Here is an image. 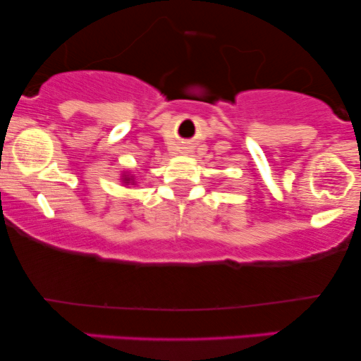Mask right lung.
Masks as SVG:
<instances>
[{"label":"right lung","mask_w":361,"mask_h":361,"mask_svg":"<svg viewBox=\"0 0 361 361\" xmlns=\"http://www.w3.org/2000/svg\"><path fill=\"white\" fill-rule=\"evenodd\" d=\"M128 181H130V180H128V178H126V183H128Z\"/></svg>","instance_id":"add662e5"}]
</instances>
